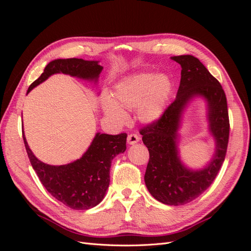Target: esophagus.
<instances>
[{
	"label": "esophagus",
	"mask_w": 251,
	"mask_h": 251,
	"mask_svg": "<svg viewBox=\"0 0 251 251\" xmlns=\"http://www.w3.org/2000/svg\"><path fill=\"white\" fill-rule=\"evenodd\" d=\"M139 140H140V137L137 134H130L127 136V143L131 144V146L137 143Z\"/></svg>",
	"instance_id": "34e87169"
}]
</instances>
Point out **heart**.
I'll return each instance as SVG.
<instances>
[{"instance_id": "obj_1", "label": "heart", "mask_w": 251, "mask_h": 251, "mask_svg": "<svg viewBox=\"0 0 251 251\" xmlns=\"http://www.w3.org/2000/svg\"><path fill=\"white\" fill-rule=\"evenodd\" d=\"M173 92V81L168 74L140 72L119 80L113 97L104 95L101 107L105 115L117 125H124V109L137 108V117L143 124L156 123L164 114Z\"/></svg>"}]
</instances>
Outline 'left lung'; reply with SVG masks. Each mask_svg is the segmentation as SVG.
I'll use <instances>...</instances> for the list:
<instances>
[{
	"instance_id": "left-lung-1",
	"label": "left lung",
	"mask_w": 251,
	"mask_h": 251,
	"mask_svg": "<svg viewBox=\"0 0 251 251\" xmlns=\"http://www.w3.org/2000/svg\"><path fill=\"white\" fill-rule=\"evenodd\" d=\"M171 59L182 69L176 100L140 134L150 151L144 175L148 191L159 202L178 206L198 198L214 182L225 159L229 119L224 90L200 60L188 54ZM196 99H203L207 105L208 130L215 142L214 154L201 169L186 166L178 149L184 114Z\"/></svg>"
}]
</instances>
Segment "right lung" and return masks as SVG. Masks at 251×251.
<instances>
[{
	"label": "right lung",
	"mask_w": 251,
	"mask_h": 251,
	"mask_svg": "<svg viewBox=\"0 0 251 251\" xmlns=\"http://www.w3.org/2000/svg\"><path fill=\"white\" fill-rule=\"evenodd\" d=\"M103 68L98 60L82 58L54 59L41 76L28 88L27 94L53 74H66L92 82L97 87ZM23 139L30 162L42 184L49 194L73 209H90L104 198L110 184V169L114 158L125 153L126 134L108 135L97 132L89 148L79 159L63 165H51L41 161L30 150L24 128Z\"/></svg>",
	"instance_id": "right-lung-1"
}]
</instances>
